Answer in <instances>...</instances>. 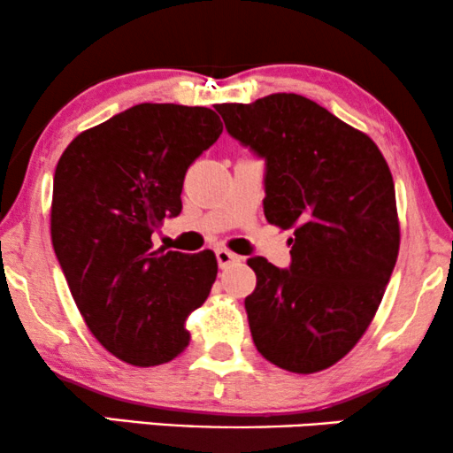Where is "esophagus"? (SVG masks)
I'll list each match as a JSON object with an SVG mask.
<instances>
[{"mask_svg":"<svg viewBox=\"0 0 453 453\" xmlns=\"http://www.w3.org/2000/svg\"><path fill=\"white\" fill-rule=\"evenodd\" d=\"M216 262H219L220 268H228V265L239 262V256H234L233 251L225 250V247H219V250H216Z\"/></svg>","mask_w":453,"mask_h":453,"instance_id":"34e87169","label":"esophagus"}]
</instances>
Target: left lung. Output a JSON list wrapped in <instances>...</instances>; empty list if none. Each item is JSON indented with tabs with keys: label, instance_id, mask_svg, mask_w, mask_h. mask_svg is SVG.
Instances as JSON below:
<instances>
[{
	"label": "left lung",
	"instance_id": "8db88e82",
	"mask_svg": "<svg viewBox=\"0 0 453 453\" xmlns=\"http://www.w3.org/2000/svg\"><path fill=\"white\" fill-rule=\"evenodd\" d=\"M216 111L265 160L264 214L293 228L288 268L264 257L245 299L259 355L293 373L332 367L367 330L400 250L395 191L375 142L293 92Z\"/></svg>",
	"mask_w": 453,
	"mask_h": 453
}]
</instances>
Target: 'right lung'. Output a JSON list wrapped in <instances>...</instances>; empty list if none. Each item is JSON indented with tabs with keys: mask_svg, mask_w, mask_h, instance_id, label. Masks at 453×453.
I'll return each instance as SVG.
<instances>
[{
	"mask_svg": "<svg viewBox=\"0 0 453 453\" xmlns=\"http://www.w3.org/2000/svg\"><path fill=\"white\" fill-rule=\"evenodd\" d=\"M212 109L142 103L86 129L53 177L51 241L95 338L121 361L154 367L189 344L188 315L216 280L214 253L152 245L181 212L189 165L219 140Z\"/></svg>",
	"mask_w": 453,
	"mask_h": 453,
	"instance_id": "add662e5",
	"label": "right lung"
}]
</instances>
